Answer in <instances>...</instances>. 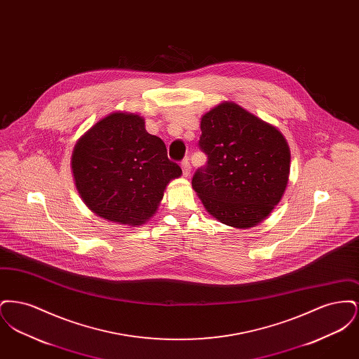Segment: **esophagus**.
Listing matches in <instances>:
<instances>
[{
    "instance_id": "1",
    "label": "esophagus",
    "mask_w": 359,
    "mask_h": 359,
    "mask_svg": "<svg viewBox=\"0 0 359 359\" xmlns=\"http://www.w3.org/2000/svg\"><path fill=\"white\" fill-rule=\"evenodd\" d=\"M182 170H183V175L188 177L189 176V173H191V165H189V161H188V158H184L183 161H182Z\"/></svg>"
}]
</instances>
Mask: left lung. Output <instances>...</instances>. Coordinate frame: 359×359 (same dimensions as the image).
Returning a JSON list of instances; mask_svg holds the SVG:
<instances>
[{
  "label": "left lung",
  "mask_w": 359,
  "mask_h": 359,
  "mask_svg": "<svg viewBox=\"0 0 359 359\" xmlns=\"http://www.w3.org/2000/svg\"><path fill=\"white\" fill-rule=\"evenodd\" d=\"M207 164L192 177L205 210L219 222L249 229L264 221L288 184L290 152L272 125L237 103L223 102L201 121Z\"/></svg>",
  "instance_id": "8db88e82"
}]
</instances>
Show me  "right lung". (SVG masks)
Here are the masks:
<instances>
[{"mask_svg":"<svg viewBox=\"0 0 359 359\" xmlns=\"http://www.w3.org/2000/svg\"><path fill=\"white\" fill-rule=\"evenodd\" d=\"M71 167L85 205L111 222L140 226L161 202L182 168L171 161L164 141L133 113H111L76 142Z\"/></svg>","mask_w":359,"mask_h":359,"instance_id":"obj_1","label":"right lung"}]
</instances>
